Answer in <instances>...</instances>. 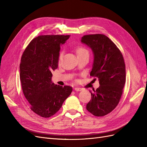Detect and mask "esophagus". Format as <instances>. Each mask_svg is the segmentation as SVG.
Masks as SVG:
<instances>
[{"label": "esophagus", "mask_w": 147, "mask_h": 147, "mask_svg": "<svg viewBox=\"0 0 147 147\" xmlns=\"http://www.w3.org/2000/svg\"><path fill=\"white\" fill-rule=\"evenodd\" d=\"M74 90H75V91H82V89L81 88L75 87V88H74Z\"/></svg>", "instance_id": "1"}]
</instances>
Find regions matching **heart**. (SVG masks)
<instances>
[{"label":"heart","instance_id":"1","mask_svg":"<svg viewBox=\"0 0 147 147\" xmlns=\"http://www.w3.org/2000/svg\"><path fill=\"white\" fill-rule=\"evenodd\" d=\"M76 53H77V56H79V55L84 54V53H88V51L86 50L85 48H84L83 47H78L76 50ZM63 56V51H61L59 53V56H58V62H59V63H60L61 61L62 60Z\"/></svg>","mask_w":147,"mask_h":147}]
</instances>
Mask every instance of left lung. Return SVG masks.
<instances>
[{
    "mask_svg": "<svg viewBox=\"0 0 147 147\" xmlns=\"http://www.w3.org/2000/svg\"><path fill=\"white\" fill-rule=\"evenodd\" d=\"M82 42L94 53L90 75L98 78L100 84L91 92L86 110L96 117H103L116 108L121 99L126 82L125 63L119 48L104 34L85 35Z\"/></svg>",
    "mask_w": 147,
    "mask_h": 147,
    "instance_id": "left-lung-1",
    "label": "left lung"
}]
</instances>
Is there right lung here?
Instances as JSON below:
<instances>
[{"mask_svg":"<svg viewBox=\"0 0 147 147\" xmlns=\"http://www.w3.org/2000/svg\"><path fill=\"white\" fill-rule=\"evenodd\" d=\"M69 35H43L32 39L22 55L20 80L30 109L43 118L56 113L72 91V87L56 85L52 72L57 69L60 45Z\"/></svg>","mask_w":147,"mask_h":147,"instance_id":"1","label":"right lung"}]
</instances>
